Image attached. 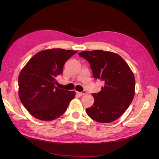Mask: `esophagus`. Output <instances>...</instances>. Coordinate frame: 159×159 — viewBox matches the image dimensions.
I'll return each mask as SVG.
<instances>
[{"mask_svg":"<svg viewBox=\"0 0 159 159\" xmlns=\"http://www.w3.org/2000/svg\"><path fill=\"white\" fill-rule=\"evenodd\" d=\"M78 93L80 95H85L86 93H87V91H82V92H78Z\"/></svg>","mask_w":159,"mask_h":159,"instance_id":"esophagus-1","label":"esophagus"}]
</instances>
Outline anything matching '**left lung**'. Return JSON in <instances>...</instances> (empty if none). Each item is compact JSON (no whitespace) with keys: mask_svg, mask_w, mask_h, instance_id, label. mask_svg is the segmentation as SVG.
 Listing matches in <instances>:
<instances>
[{"mask_svg":"<svg viewBox=\"0 0 159 159\" xmlns=\"http://www.w3.org/2000/svg\"><path fill=\"white\" fill-rule=\"evenodd\" d=\"M78 54L88 61L93 78L104 84L99 92L92 94L94 103L86 109V113L99 123L115 121L134 98L135 79L132 70L121 56L111 52L96 50Z\"/></svg>","mask_w":159,"mask_h":159,"instance_id":"obj_1","label":"left lung"}]
</instances>
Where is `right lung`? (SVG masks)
Masks as SVG:
<instances>
[{
	"label": "right lung",
	"mask_w": 159,
	"mask_h": 159,
	"mask_svg": "<svg viewBox=\"0 0 159 159\" xmlns=\"http://www.w3.org/2000/svg\"><path fill=\"white\" fill-rule=\"evenodd\" d=\"M77 51L61 48L38 52L28 61L18 76L19 98L32 115L52 121L63 115L75 97L74 91L55 86L64 65Z\"/></svg>",
	"instance_id": "1"
}]
</instances>
